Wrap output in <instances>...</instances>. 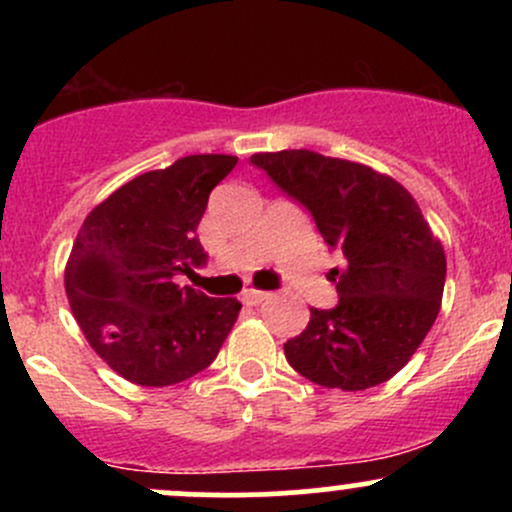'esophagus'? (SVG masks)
<instances>
[{"label": "esophagus", "instance_id": "34e87169", "mask_svg": "<svg viewBox=\"0 0 512 512\" xmlns=\"http://www.w3.org/2000/svg\"><path fill=\"white\" fill-rule=\"evenodd\" d=\"M269 293L267 291H255V289H248L243 293V303L245 305H260L262 301H267Z\"/></svg>", "mask_w": 512, "mask_h": 512}]
</instances>
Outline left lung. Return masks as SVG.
Masks as SVG:
<instances>
[{
    "instance_id": "1",
    "label": "left lung",
    "mask_w": 512,
    "mask_h": 512,
    "mask_svg": "<svg viewBox=\"0 0 512 512\" xmlns=\"http://www.w3.org/2000/svg\"><path fill=\"white\" fill-rule=\"evenodd\" d=\"M281 192L313 216L344 267L330 269L339 303L310 308L308 327L284 344L293 370L322 387L356 392L404 368L436 322L445 252L414 197L363 163L308 149L255 154Z\"/></svg>"
}]
</instances>
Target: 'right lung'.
Here are the masks:
<instances>
[{"label": "right lung", "mask_w": 512, "mask_h": 512, "mask_svg": "<svg viewBox=\"0 0 512 512\" xmlns=\"http://www.w3.org/2000/svg\"><path fill=\"white\" fill-rule=\"evenodd\" d=\"M238 158L197 154L125 182L86 216L64 289L88 344L134 385L192 378L219 354L238 320L236 298L175 284L207 262L197 226L209 192Z\"/></svg>", "instance_id": "add662e5"}]
</instances>
